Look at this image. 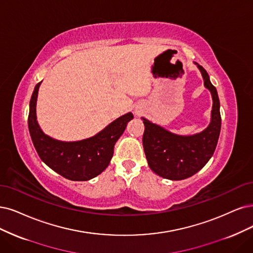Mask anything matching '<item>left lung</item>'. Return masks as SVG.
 <instances>
[{
	"mask_svg": "<svg viewBox=\"0 0 253 253\" xmlns=\"http://www.w3.org/2000/svg\"><path fill=\"white\" fill-rule=\"evenodd\" d=\"M207 87L212 98L211 123L203 131L179 135L142 118L145 125L143 146L150 169L166 179L182 180L200 171L212 156L221 130L220 101L208 72L198 63Z\"/></svg>",
	"mask_w": 253,
	"mask_h": 253,
	"instance_id": "obj_1",
	"label": "left lung"
}]
</instances>
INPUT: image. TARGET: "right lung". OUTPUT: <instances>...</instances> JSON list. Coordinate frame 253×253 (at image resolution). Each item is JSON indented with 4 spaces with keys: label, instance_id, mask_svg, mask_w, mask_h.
Masks as SVG:
<instances>
[{
    "label": "right lung",
    "instance_id": "1",
    "mask_svg": "<svg viewBox=\"0 0 253 253\" xmlns=\"http://www.w3.org/2000/svg\"><path fill=\"white\" fill-rule=\"evenodd\" d=\"M41 83H37L30 100L28 127L41 160L56 173L73 181H86L108 167L114 148L123 134L131 112L122 116L91 137L77 142H62L43 133L36 118V101Z\"/></svg>",
    "mask_w": 253,
    "mask_h": 253
}]
</instances>
